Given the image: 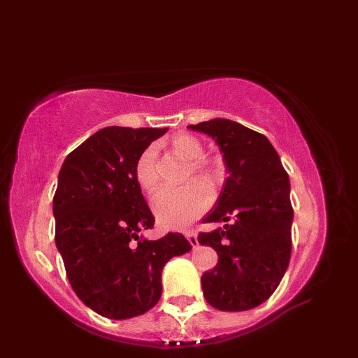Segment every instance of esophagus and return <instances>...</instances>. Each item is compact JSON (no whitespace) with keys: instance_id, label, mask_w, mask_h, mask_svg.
Returning <instances> with one entry per match:
<instances>
[{"instance_id":"esophagus-1","label":"esophagus","mask_w":358,"mask_h":358,"mask_svg":"<svg viewBox=\"0 0 358 358\" xmlns=\"http://www.w3.org/2000/svg\"><path fill=\"white\" fill-rule=\"evenodd\" d=\"M185 238L189 239V242L192 243V247L196 248L199 245V241H197V235L193 232V231H187L185 232Z\"/></svg>"}]
</instances>
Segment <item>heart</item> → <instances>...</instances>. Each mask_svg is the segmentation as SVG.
Here are the masks:
<instances>
[{"mask_svg": "<svg viewBox=\"0 0 358 358\" xmlns=\"http://www.w3.org/2000/svg\"><path fill=\"white\" fill-rule=\"evenodd\" d=\"M169 149L177 157L189 161L192 171L204 180L213 184L216 181L215 165L203 155L201 142L190 134H177L169 141ZM135 178L145 192H154L158 182L157 169V148L148 146L139 155L135 164ZM212 194L209 187L193 181L182 189H162L152 199L154 213L161 223V227L168 229H181L187 224L200 217L209 208Z\"/></svg>", "mask_w": 358, "mask_h": 358, "instance_id": "1", "label": "heart"}]
</instances>
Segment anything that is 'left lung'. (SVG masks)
Here are the masks:
<instances>
[{
	"label": "left lung",
	"instance_id": "obj_1",
	"mask_svg": "<svg viewBox=\"0 0 358 358\" xmlns=\"http://www.w3.org/2000/svg\"><path fill=\"white\" fill-rule=\"evenodd\" d=\"M189 127L216 141L229 173L213 210L203 219L227 224L197 238L219 255L216 267L201 275L203 294L224 312L257 308L274 293L289 267V176L270 141L255 130L228 119Z\"/></svg>",
	"mask_w": 358,
	"mask_h": 358
}]
</instances>
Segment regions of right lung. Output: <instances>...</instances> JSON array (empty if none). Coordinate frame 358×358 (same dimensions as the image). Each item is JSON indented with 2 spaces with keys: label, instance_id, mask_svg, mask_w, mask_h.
<instances>
[{
  "label": "right lung",
  "instance_id": "1",
  "mask_svg": "<svg viewBox=\"0 0 358 358\" xmlns=\"http://www.w3.org/2000/svg\"><path fill=\"white\" fill-rule=\"evenodd\" d=\"M168 129L108 126L66 157L53 196L55 242L69 283L101 316L129 319L161 297V273L192 250L181 234L150 241L155 217L135 178L143 150Z\"/></svg>",
  "mask_w": 358,
  "mask_h": 358
}]
</instances>
